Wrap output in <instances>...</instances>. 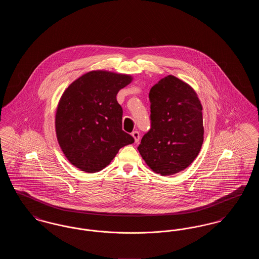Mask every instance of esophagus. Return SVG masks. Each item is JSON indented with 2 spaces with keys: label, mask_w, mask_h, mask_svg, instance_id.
I'll return each mask as SVG.
<instances>
[{
  "label": "esophagus",
  "mask_w": 259,
  "mask_h": 259,
  "mask_svg": "<svg viewBox=\"0 0 259 259\" xmlns=\"http://www.w3.org/2000/svg\"><path fill=\"white\" fill-rule=\"evenodd\" d=\"M131 135H132V137L134 138V140H135V143H138V142L140 141V133H139L138 131H133Z\"/></svg>",
  "instance_id": "1"
}]
</instances>
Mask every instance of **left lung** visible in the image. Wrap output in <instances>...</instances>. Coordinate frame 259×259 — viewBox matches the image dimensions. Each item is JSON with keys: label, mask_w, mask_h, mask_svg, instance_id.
<instances>
[{"label": "left lung", "mask_w": 259, "mask_h": 259, "mask_svg": "<svg viewBox=\"0 0 259 259\" xmlns=\"http://www.w3.org/2000/svg\"><path fill=\"white\" fill-rule=\"evenodd\" d=\"M151 128L138 150L153 172L172 176L197 157L204 140L202 105L196 92L174 75L149 91Z\"/></svg>", "instance_id": "left-lung-1"}]
</instances>
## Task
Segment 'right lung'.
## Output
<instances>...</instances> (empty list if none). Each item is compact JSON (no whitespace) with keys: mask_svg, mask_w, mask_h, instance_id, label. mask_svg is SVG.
Returning <instances> with one entry per match:
<instances>
[{"mask_svg":"<svg viewBox=\"0 0 259 259\" xmlns=\"http://www.w3.org/2000/svg\"><path fill=\"white\" fill-rule=\"evenodd\" d=\"M131 81L128 74L92 71L63 93L55 115L57 140L67 159L81 171H101L120 148L134 143L122 130V108L116 101Z\"/></svg>","mask_w":259,"mask_h":259,"instance_id":"1","label":"right lung"}]
</instances>
